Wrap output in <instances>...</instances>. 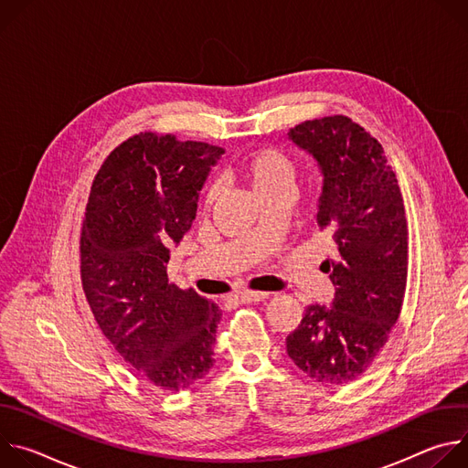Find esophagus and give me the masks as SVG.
Returning a JSON list of instances; mask_svg holds the SVG:
<instances>
[{
    "mask_svg": "<svg viewBox=\"0 0 468 468\" xmlns=\"http://www.w3.org/2000/svg\"><path fill=\"white\" fill-rule=\"evenodd\" d=\"M235 298L239 302H244V303H250V302H262L269 298V292H257V291H244V292H239L235 294Z\"/></svg>",
    "mask_w": 468,
    "mask_h": 468,
    "instance_id": "esophagus-1",
    "label": "esophagus"
}]
</instances>
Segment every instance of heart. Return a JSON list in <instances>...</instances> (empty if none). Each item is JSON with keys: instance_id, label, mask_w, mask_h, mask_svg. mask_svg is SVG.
I'll use <instances>...</instances> for the list:
<instances>
[{"instance_id": "obj_1", "label": "heart", "mask_w": 468, "mask_h": 468, "mask_svg": "<svg viewBox=\"0 0 468 468\" xmlns=\"http://www.w3.org/2000/svg\"><path fill=\"white\" fill-rule=\"evenodd\" d=\"M235 172L253 188V192L266 199L282 192H292L296 179V166L292 159L280 148L264 146L257 148L246 155H242ZM220 194V186L217 183L209 185L204 194V207L209 209Z\"/></svg>"}]
</instances>
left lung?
<instances>
[{
  "instance_id": "obj_1",
  "label": "left lung",
  "mask_w": 468,
  "mask_h": 468,
  "mask_svg": "<svg viewBox=\"0 0 468 468\" xmlns=\"http://www.w3.org/2000/svg\"><path fill=\"white\" fill-rule=\"evenodd\" d=\"M289 137L318 163V229L335 240L322 262L335 285L329 309L309 305L287 337L294 365L325 385L363 376L385 346L408 285L404 197L383 146L345 114L305 120Z\"/></svg>"
}]
</instances>
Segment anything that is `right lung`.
<instances>
[{
	"label": "right lung",
	"mask_w": 468,
	"mask_h": 468,
	"mask_svg": "<svg viewBox=\"0 0 468 468\" xmlns=\"http://www.w3.org/2000/svg\"><path fill=\"white\" fill-rule=\"evenodd\" d=\"M226 150L141 131L98 170L81 233V282L103 335L146 381L181 390L215 363L220 309L168 283L170 246L196 217L197 192Z\"/></svg>",
	"instance_id": "obj_1"
}]
</instances>
